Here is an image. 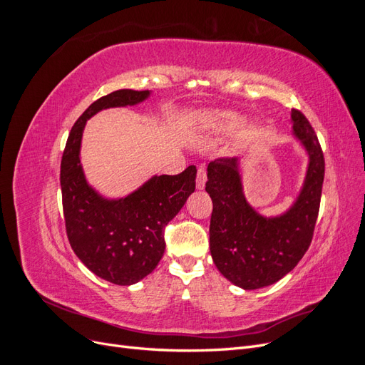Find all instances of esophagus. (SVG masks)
Returning <instances> with one entry per match:
<instances>
[{
    "label": "esophagus",
    "instance_id": "34e87169",
    "mask_svg": "<svg viewBox=\"0 0 365 365\" xmlns=\"http://www.w3.org/2000/svg\"><path fill=\"white\" fill-rule=\"evenodd\" d=\"M205 181H207V170H205V168H201L197 169V175H196V187L200 190H202L204 187H205Z\"/></svg>",
    "mask_w": 365,
    "mask_h": 365
}]
</instances>
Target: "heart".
Masks as SVG:
<instances>
[{"label": "heart", "mask_w": 365, "mask_h": 365, "mask_svg": "<svg viewBox=\"0 0 365 365\" xmlns=\"http://www.w3.org/2000/svg\"><path fill=\"white\" fill-rule=\"evenodd\" d=\"M240 115L235 113H216L210 120V126L217 134H228V132L235 130L240 125Z\"/></svg>", "instance_id": "1"}]
</instances>
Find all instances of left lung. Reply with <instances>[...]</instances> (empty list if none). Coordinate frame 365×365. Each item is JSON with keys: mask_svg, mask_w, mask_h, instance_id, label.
<instances>
[{"mask_svg": "<svg viewBox=\"0 0 365 365\" xmlns=\"http://www.w3.org/2000/svg\"><path fill=\"white\" fill-rule=\"evenodd\" d=\"M294 135L309 153L304 185L282 216L263 217L245 200L236 158H216L207 168L205 190L213 201L210 251L219 272L244 289L279 282L295 268L312 242L324 181V155L314 128L298 109Z\"/></svg>", "mask_w": 365, "mask_h": 365, "instance_id": "obj_1", "label": "left lung"}]
</instances>
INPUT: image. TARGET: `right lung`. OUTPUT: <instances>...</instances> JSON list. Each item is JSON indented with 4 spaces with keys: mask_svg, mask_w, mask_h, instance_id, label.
<instances>
[{
    "mask_svg": "<svg viewBox=\"0 0 365 365\" xmlns=\"http://www.w3.org/2000/svg\"><path fill=\"white\" fill-rule=\"evenodd\" d=\"M149 91L118 90L88 106L73 125L61 161L65 230L76 256L98 277L128 286L157 268L165 242L164 228L195 192L196 168L178 175L153 176L117 201L105 200L88 185L79 158L86 120L106 108L137 105Z\"/></svg>",
    "mask_w": 365,
    "mask_h": 365,
    "instance_id": "obj_1",
    "label": "right lung"
}]
</instances>
